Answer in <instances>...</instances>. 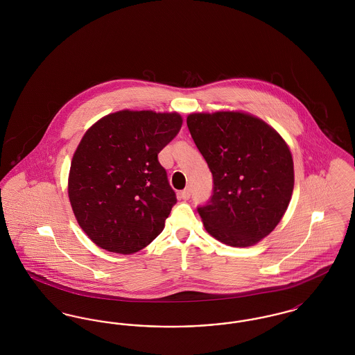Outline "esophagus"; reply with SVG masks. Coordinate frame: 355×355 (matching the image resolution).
<instances>
[{
	"instance_id": "34e87169",
	"label": "esophagus",
	"mask_w": 355,
	"mask_h": 355,
	"mask_svg": "<svg viewBox=\"0 0 355 355\" xmlns=\"http://www.w3.org/2000/svg\"><path fill=\"white\" fill-rule=\"evenodd\" d=\"M180 197L182 198V200H189L190 198V189H185V190H182L181 193H180Z\"/></svg>"
}]
</instances>
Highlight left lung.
<instances>
[{
	"label": "left lung",
	"instance_id": "8db88e82",
	"mask_svg": "<svg viewBox=\"0 0 355 355\" xmlns=\"http://www.w3.org/2000/svg\"><path fill=\"white\" fill-rule=\"evenodd\" d=\"M186 123L213 174V196L198 207L205 230L222 243L248 248L269 236L294 189L293 155L281 135L253 114L191 113Z\"/></svg>",
	"mask_w": 355,
	"mask_h": 355
}]
</instances>
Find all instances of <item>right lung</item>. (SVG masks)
<instances>
[{
  "instance_id": "right-lung-1",
  "label": "right lung",
  "mask_w": 355,
  "mask_h": 355,
  "mask_svg": "<svg viewBox=\"0 0 355 355\" xmlns=\"http://www.w3.org/2000/svg\"><path fill=\"white\" fill-rule=\"evenodd\" d=\"M181 126L177 112L125 109L86 130L71 158L68 196L80 227L97 246L133 254L161 234L177 198L158 153Z\"/></svg>"
}]
</instances>
